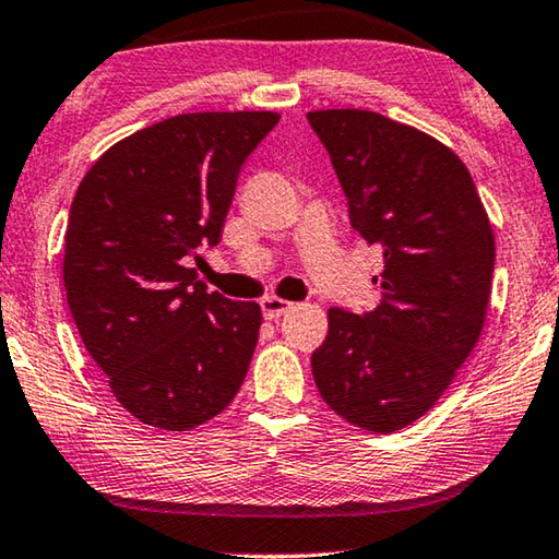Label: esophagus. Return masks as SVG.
Instances as JSON below:
<instances>
[{
    "mask_svg": "<svg viewBox=\"0 0 559 559\" xmlns=\"http://www.w3.org/2000/svg\"><path fill=\"white\" fill-rule=\"evenodd\" d=\"M288 308H294V304L283 301V298H278V296L261 298V311H263L265 319H278V316L286 313Z\"/></svg>",
    "mask_w": 559,
    "mask_h": 559,
    "instance_id": "esophagus-1",
    "label": "esophagus"
}]
</instances>
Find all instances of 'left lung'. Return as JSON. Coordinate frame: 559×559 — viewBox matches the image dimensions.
<instances>
[{
    "mask_svg": "<svg viewBox=\"0 0 559 559\" xmlns=\"http://www.w3.org/2000/svg\"><path fill=\"white\" fill-rule=\"evenodd\" d=\"M348 200L352 228L384 248V298L329 311L311 356L323 402L377 435L439 402L485 326L495 233L464 163L427 132L369 110L306 115Z\"/></svg>",
    "mask_w": 559,
    "mask_h": 559,
    "instance_id": "left-lung-1",
    "label": "left lung"
}]
</instances>
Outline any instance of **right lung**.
Returning <instances> with one entry per match:
<instances>
[{"instance_id": "obj_1", "label": "right lung", "mask_w": 559, "mask_h": 559, "mask_svg": "<svg viewBox=\"0 0 559 559\" xmlns=\"http://www.w3.org/2000/svg\"><path fill=\"white\" fill-rule=\"evenodd\" d=\"M278 112L175 115L82 178L62 278L82 344L135 419L188 431L243 384L261 306L207 294L190 261L218 246L238 173Z\"/></svg>"}]
</instances>
